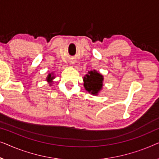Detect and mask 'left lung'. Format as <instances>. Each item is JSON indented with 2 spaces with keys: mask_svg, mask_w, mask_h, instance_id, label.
Returning <instances> with one entry per match:
<instances>
[{
  "mask_svg": "<svg viewBox=\"0 0 159 159\" xmlns=\"http://www.w3.org/2000/svg\"><path fill=\"white\" fill-rule=\"evenodd\" d=\"M83 80L85 89L91 95L97 96L102 90L104 76L96 70L89 71Z\"/></svg>",
  "mask_w": 159,
  "mask_h": 159,
  "instance_id": "left-lung-1",
  "label": "left lung"
}]
</instances>
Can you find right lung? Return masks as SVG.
Segmentation results:
<instances>
[{
    "label": "right lung",
    "instance_id": "right-lung-1",
    "mask_svg": "<svg viewBox=\"0 0 159 159\" xmlns=\"http://www.w3.org/2000/svg\"><path fill=\"white\" fill-rule=\"evenodd\" d=\"M55 78V76L54 75V73H49V74L48 75V76H47V78H46V80H47V82L48 83L49 86H52L53 83H54V81H53V79H54Z\"/></svg>",
    "mask_w": 159,
    "mask_h": 159
}]
</instances>
